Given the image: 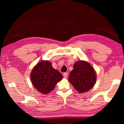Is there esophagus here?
<instances>
[{
  "instance_id": "34e87169",
  "label": "esophagus",
  "mask_w": 124,
  "mask_h": 124,
  "mask_svg": "<svg viewBox=\"0 0 124 124\" xmlns=\"http://www.w3.org/2000/svg\"><path fill=\"white\" fill-rule=\"evenodd\" d=\"M63 77H64V78H67V77H68V73H63Z\"/></svg>"
}]
</instances>
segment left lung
Listing matches in <instances>:
<instances>
[{
  "label": "left lung",
  "instance_id": "obj_1",
  "mask_svg": "<svg viewBox=\"0 0 124 124\" xmlns=\"http://www.w3.org/2000/svg\"><path fill=\"white\" fill-rule=\"evenodd\" d=\"M68 80L78 91L81 93L89 91L95 85L96 81L95 71L87 62L79 61L74 65Z\"/></svg>",
  "mask_w": 124,
  "mask_h": 124
}]
</instances>
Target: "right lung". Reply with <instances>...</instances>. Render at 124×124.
I'll return each instance as SVG.
<instances>
[{
  "mask_svg": "<svg viewBox=\"0 0 124 124\" xmlns=\"http://www.w3.org/2000/svg\"><path fill=\"white\" fill-rule=\"evenodd\" d=\"M31 77L34 87L44 94L52 91L63 78L61 73L53 68L51 63L48 61H43L38 63L33 69Z\"/></svg>",
  "mask_w": 124,
  "mask_h": 124,
  "instance_id": "add662e5",
  "label": "right lung"
}]
</instances>
